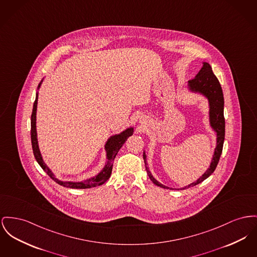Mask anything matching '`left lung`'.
<instances>
[{"mask_svg":"<svg viewBox=\"0 0 257 257\" xmlns=\"http://www.w3.org/2000/svg\"><path fill=\"white\" fill-rule=\"evenodd\" d=\"M188 87H189V90L192 91V92L200 93V94L204 95L209 101L210 124H211V128L216 133V147L214 149V153L212 155L210 168L204 173V175L201 178H199L195 182H192L182 188H177L178 190L192 187L194 185L199 184L200 182L205 181L207 178H209L211 176L218 164V161H219V158H220V155L222 152L224 136H225V119H224V113H223V109H224L223 93H222L220 83H219L217 77L214 76V74L212 73L211 67L209 63H207V62L203 63V67L197 74L195 78L188 81ZM144 160H145V164L148 165L146 152H144ZM146 169H147V173H148L151 181L154 184H156L157 186H160L162 188H170L168 186L163 185L162 183H160L159 181H156L153 178L149 167L146 166ZM171 189H174V188H171Z\"/></svg>","mask_w":257,"mask_h":257,"instance_id":"1","label":"left lung"}]
</instances>
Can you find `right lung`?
Wrapping results in <instances>:
<instances>
[{
	"label": "right lung",
	"mask_w": 257,
	"mask_h": 257,
	"mask_svg": "<svg viewBox=\"0 0 257 257\" xmlns=\"http://www.w3.org/2000/svg\"><path fill=\"white\" fill-rule=\"evenodd\" d=\"M43 80L40 82L38 89H40L41 84H42ZM38 92L36 94V100L34 102V106H33V111H32V115H31V141H32V149L34 152V156L37 160V162L39 163V165L43 168V170L46 172V174L53 180L56 181L58 184L63 185L65 187H69V188H76V189H84V188H91V187H95L98 185H101L103 183H105L110 177L111 175V170H112V164H113V160L117 154L118 151L120 150L121 147L123 146V144L127 141V139L130 136L133 135L134 132V128L130 127L127 128L126 130H124L123 132H121L120 134L117 135H113L110 137L107 141H106V145H105V149L106 151V165L103 168V170L95 177L87 179L83 181H62L58 179L55 178L54 174L51 172V170L46 166V163L43 160V156L41 154V151L39 149V144H38V138H37V127H36V114H37V106H38Z\"/></svg>",
	"instance_id": "obj_1"
}]
</instances>
